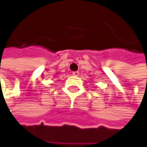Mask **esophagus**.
I'll return each mask as SVG.
<instances>
[{"instance_id": "obj_1", "label": "esophagus", "mask_w": 147, "mask_h": 147, "mask_svg": "<svg viewBox=\"0 0 147 147\" xmlns=\"http://www.w3.org/2000/svg\"><path fill=\"white\" fill-rule=\"evenodd\" d=\"M73 75L75 76V77H78V76L79 75V73H78V71H76V72H73Z\"/></svg>"}]
</instances>
